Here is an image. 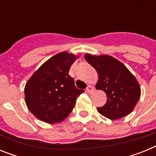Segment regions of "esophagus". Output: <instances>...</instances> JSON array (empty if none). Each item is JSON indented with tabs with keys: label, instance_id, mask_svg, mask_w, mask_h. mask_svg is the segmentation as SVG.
Here are the masks:
<instances>
[{
	"label": "esophagus",
	"instance_id": "esophagus-1",
	"mask_svg": "<svg viewBox=\"0 0 156 156\" xmlns=\"http://www.w3.org/2000/svg\"><path fill=\"white\" fill-rule=\"evenodd\" d=\"M94 88L92 86H90V85L87 86V91L89 94H92L94 92Z\"/></svg>",
	"mask_w": 156,
	"mask_h": 156
}]
</instances>
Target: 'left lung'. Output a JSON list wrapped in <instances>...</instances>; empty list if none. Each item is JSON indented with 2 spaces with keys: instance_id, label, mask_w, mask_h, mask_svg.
Segmentation results:
<instances>
[{
  "instance_id": "obj_1",
  "label": "left lung",
  "mask_w": 156,
  "mask_h": 156,
  "mask_svg": "<svg viewBox=\"0 0 156 156\" xmlns=\"http://www.w3.org/2000/svg\"><path fill=\"white\" fill-rule=\"evenodd\" d=\"M86 61L98 74L96 88L107 95V101L97 108L101 115L109 119H118L129 115L140 96V87L134 76L124 65L109 55L86 54Z\"/></svg>"
}]
</instances>
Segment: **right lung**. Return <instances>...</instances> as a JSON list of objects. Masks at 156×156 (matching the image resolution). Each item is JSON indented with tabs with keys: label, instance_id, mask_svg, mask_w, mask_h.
I'll return each mask as SVG.
<instances>
[{
	"label": "right lung",
	"instance_id": "add662e5",
	"mask_svg": "<svg viewBox=\"0 0 156 156\" xmlns=\"http://www.w3.org/2000/svg\"><path fill=\"white\" fill-rule=\"evenodd\" d=\"M77 56L60 52L49 58L33 74L25 87V101L37 119L57 123L70 114L83 90L77 89L69 75Z\"/></svg>",
	"mask_w": 156,
	"mask_h": 156
}]
</instances>
